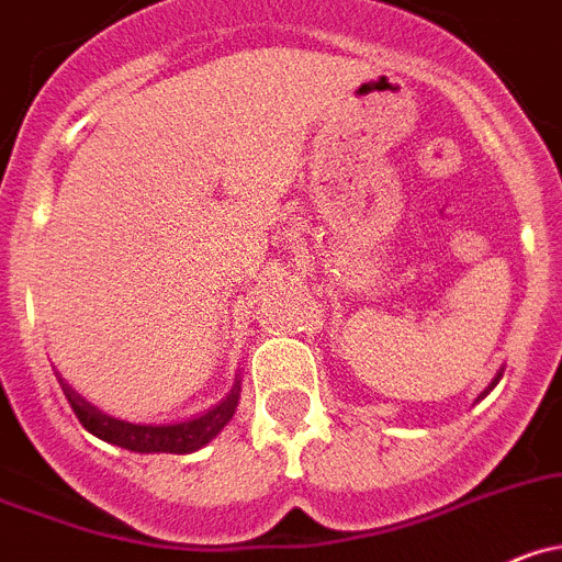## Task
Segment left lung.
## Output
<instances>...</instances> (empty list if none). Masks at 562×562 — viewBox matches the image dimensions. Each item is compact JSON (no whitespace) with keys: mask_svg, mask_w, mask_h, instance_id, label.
Masks as SVG:
<instances>
[{"mask_svg":"<svg viewBox=\"0 0 562 562\" xmlns=\"http://www.w3.org/2000/svg\"><path fill=\"white\" fill-rule=\"evenodd\" d=\"M499 378H502V370H499V372H496V375H494V381H491V383H488V386H485V389H483V392H480V394H477V403H480V400H483V397H485V394H488V392H491V389H494V386H496V383H499Z\"/></svg>","mask_w":562,"mask_h":562,"instance_id":"1","label":"left lung"}]
</instances>
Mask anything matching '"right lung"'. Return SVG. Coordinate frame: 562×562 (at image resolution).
I'll use <instances>...</instances> for the list:
<instances>
[{
	"label": "right lung",
	"mask_w": 562,
	"mask_h": 562,
	"mask_svg": "<svg viewBox=\"0 0 562 562\" xmlns=\"http://www.w3.org/2000/svg\"><path fill=\"white\" fill-rule=\"evenodd\" d=\"M60 375V372H57ZM239 372L234 378V386L215 408H210L206 414L192 416V419L173 422V425H140V422H126L110 416L106 411H101L99 405H93L90 400H85L77 389H71V383L60 375V386L66 392L68 403H71L74 414L79 416L82 427L88 432H93L95 438L106 441V445H115L121 450L130 452H170V456H187V452H195L201 447H206L223 427L232 422L234 411L239 403Z\"/></svg>",
	"instance_id": "right-lung-1"
}]
</instances>
